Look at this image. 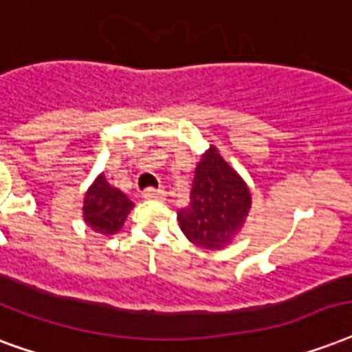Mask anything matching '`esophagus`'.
Listing matches in <instances>:
<instances>
[{"instance_id":"esophagus-1","label":"esophagus","mask_w":352,"mask_h":352,"mask_svg":"<svg viewBox=\"0 0 352 352\" xmlns=\"http://www.w3.org/2000/svg\"><path fill=\"white\" fill-rule=\"evenodd\" d=\"M144 197L151 201H164L166 199V192L164 190H155V188H147L144 192Z\"/></svg>"}]
</instances>
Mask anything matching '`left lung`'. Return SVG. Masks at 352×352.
Returning <instances> with one entry per match:
<instances>
[{
    "label": "left lung",
    "mask_w": 352,
    "mask_h": 352,
    "mask_svg": "<svg viewBox=\"0 0 352 352\" xmlns=\"http://www.w3.org/2000/svg\"><path fill=\"white\" fill-rule=\"evenodd\" d=\"M248 182L210 146L195 168L190 203L177 212V219L188 240L197 248L219 251L229 248L253 203Z\"/></svg>",
    "instance_id": "1"
}]
</instances>
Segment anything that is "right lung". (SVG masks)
Returning a JSON list of instances; mask_svg holds the SVG:
<instances>
[{
    "mask_svg": "<svg viewBox=\"0 0 352 352\" xmlns=\"http://www.w3.org/2000/svg\"><path fill=\"white\" fill-rule=\"evenodd\" d=\"M133 206L134 203L122 190L112 186L103 173H99L85 194L82 219L94 232L112 236L122 230Z\"/></svg>",
    "mask_w": 352,
    "mask_h": 352,
    "instance_id": "obj_1",
    "label": "right lung"
}]
</instances>
